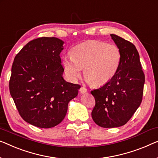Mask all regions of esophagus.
<instances>
[{
    "label": "esophagus",
    "instance_id": "34e87169",
    "mask_svg": "<svg viewBox=\"0 0 158 158\" xmlns=\"http://www.w3.org/2000/svg\"><path fill=\"white\" fill-rule=\"evenodd\" d=\"M80 93H82V94H83V93H85L87 92V89L85 88V87H81V88H80Z\"/></svg>",
    "mask_w": 158,
    "mask_h": 158
}]
</instances>
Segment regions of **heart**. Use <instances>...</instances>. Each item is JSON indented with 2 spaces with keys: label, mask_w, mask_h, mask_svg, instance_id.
Masks as SVG:
<instances>
[{
  "label": "heart",
  "mask_w": 158,
  "mask_h": 158,
  "mask_svg": "<svg viewBox=\"0 0 158 158\" xmlns=\"http://www.w3.org/2000/svg\"><path fill=\"white\" fill-rule=\"evenodd\" d=\"M122 53L116 45L90 40L75 46L72 56L63 58L68 77L75 81L83 69L85 78L93 86H101L111 81L120 68Z\"/></svg>",
  "instance_id": "1"
}]
</instances>
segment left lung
<instances>
[{
	"label": "left lung",
	"instance_id": "8db88e82",
	"mask_svg": "<svg viewBox=\"0 0 158 158\" xmlns=\"http://www.w3.org/2000/svg\"><path fill=\"white\" fill-rule=\"evenodd\" d=\"M110 36L122 53L120 68L110 81L91 91L95 100L92 118L106 128L120 127L128 122L140 106L145 83L135 46L115 34Z\"/></svg>",
	"mask_w": 158,
	"mask_h": 158
}]
</instances>
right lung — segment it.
Wrapping results in <instances>:
<instances>
[{
    "label": "right lung",
    "instance_id": "right-lung-1",
    "mask_svg": "<svg viewBox=\"0 0 158 158\" xmlns=\"http://www.w3.org/2000/svg\"><path fill=\"white\" fill-rule=\"evenodd\" d=\"M64 42L42 37L30 41L15 57L9 90L18 113L30 124L51 128L62 122L81 85L66 82L60 54Z\"/></svg>",
    "mask_w": 158,
    "mask_h": 158
}]
</instances>
